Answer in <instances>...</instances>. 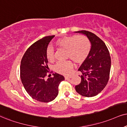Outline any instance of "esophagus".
<instances>
[{"mask_svg": "<svg viewBox=\"0 0 127 127\" xmlns=\"http://www.w3.org/2000/svg\"><path fill=\"white\" fill-rule=\"evenodd\" d=\"M72 77V76L71 75H67V76H65L64 78L65 80H67V79H69V78H71Z\"/></svg>", "mask_w": 127, "mask_h": 127, "instance_id": "obj_1", "label": "esophagus"}]
</instances>
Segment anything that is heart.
<instances>
[{"label":"heart","mask_w":127,"mask_h":127,"mask_svg":"<svg viewBox=\"0 0 127 127\" xmlns=\"http://www.w3.org/2000/svg\"><path fill=\"white\" fill-rule=\"evenodd\" d=\"M55 43L58 47L66 49L67 57L71 58L77 63L84 62L90 53V42L84 36L63 37L57 40ZM46 57L50 62H54V50L50 46L46 49ZM73 65L71 60L59 62L54 67V70L61 74L67 75L71 73Z\"/></svg>","instance_id":"1"}]
</instances>
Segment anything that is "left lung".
I'll return each mask as SVG.
<instances>
[{
	"mask_svg": "<svg viewBox=\"0 0 127 127\" xmlns=\"http://www.w3.org/2000/svg\"><path fill=\"white\" fill-rule=\"evenodd\" d=\"M86 35L91 43L89 56L78 68L82 73L81 83L75 86L81 95L91 97L97 95L106 86L110 77L111 57L106 45L95 34L86 30L75 32Z\"/></svg>",
	"mask_w": 127,
	"mask_h": 127,
	"instance_id": "8db88e82",
	"label": "left lung"
}]
</instances>
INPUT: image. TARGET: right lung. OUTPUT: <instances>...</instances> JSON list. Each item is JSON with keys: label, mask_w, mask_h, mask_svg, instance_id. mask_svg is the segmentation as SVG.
Masks as SVG:
<instances>
[{"label": "right lung", "mask_w": 127, "mask_h": 127, "mask_svg": "<svg viewBox=\"0 0 127 127\" xmlns=\"http://www.w3.org/2000/svg\"><path fill=\"white\" fill-rule=\"evenodd\" d=\"M54 37V35L44 37L33 43L27 50L21 61L22 84L30 97L40 102H49L54 100L59 94V84L64 80L62 75L57 73L53 74V77L46 78L49 73L46 50Z\"/></svg>", "instance_id": "add662e5"}]
</instances>
